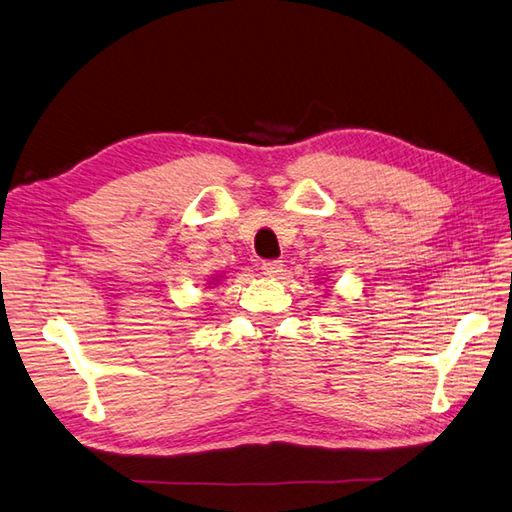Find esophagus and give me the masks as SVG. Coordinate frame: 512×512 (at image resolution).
Returning a JSON list of instances; mask_svg holds the SVG:
<instances>
[{
    "label": "esophagus",
    "mask_w": 512,
    "mask_h": 512,
    "mask_svg": "<svg viewBox=\"0 0 512 512\" xmlns=\"http://www.w3.org/2000/svg\"><path fill=\"white\" fill-rule=\"evenodd\" d=\"M282 263H278V260H269V263H263V274L269 278V280H276L280 274H282Z\"/></svg>",
    "instance_id": "esophagus-1"
}]
</instances>
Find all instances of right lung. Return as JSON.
<instances>
[{"mask_svg":"<svg viewBox=\"0 0 512 512\" xmlns=\"http://www.w3.org/2000/svg\"><path fill=\"white\" fill-rule=\"evenodd\" d=\"M221 280H223V274L212 276V278H210V285H212V287H217V285H221Z\"/></svg>","mask_w":512,"mask_h":512,"instance_id":"right-lung-1","label":"right lung"}]
</instances>
